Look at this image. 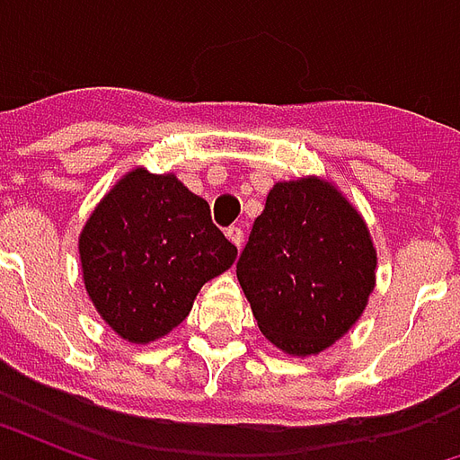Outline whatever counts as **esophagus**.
Returning <instances> with one entry per match:
<instances>
[{
    "label": "esophagus",
    "instance_id": "1",
    "mask_svg": "<svg viewBox=\"0 0 460 460\" xmlns=\"http://www.w3.org/2000/svg\"><path fill=\"white\" fill-rule=\"evenodd\" d=\"M226 239H229L236 249H241V243H243V229H241V226H229V229H226Z\"/></svg>",
    "mask_w": 460,
    "mask_h": 460
}]
</instances>
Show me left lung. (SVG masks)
Wrapping results in <instances>:
<instances>
[{"label":"left lung","instance_id":"obj_1","mask_svg":"<svg viewBox=\"0 0 460 460\" xmlns=\"http://www.w3.org/2000/svg\"><path fill=\"white\" fill-rule=\"evenodd\" d=\"M236 276L266 340L290 357L320 355L365 313L376 283L375 241L332 181H276Z\"/></svg>","mask_w":460,"mask_h":460}]
</instances>
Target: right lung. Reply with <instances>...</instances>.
<instances>
[{
    "label": "right lung",
    "mask_w": 460,
    "mask_h": 460,
    "mask_svg": "<svg viewBox=\"0 0 460 460\" xmlns=\"http://www.w3.org/2000/svg\"><path fill=\"white\" fill-rule=\"evenodd\" d=\"M88 298L125 342L147 345L190 315L207 280L236 261L209 204L177 174L125 172L78 236Z\"/></svg>",
    "instance_id": "right-lung-1"
}]
</instances>
